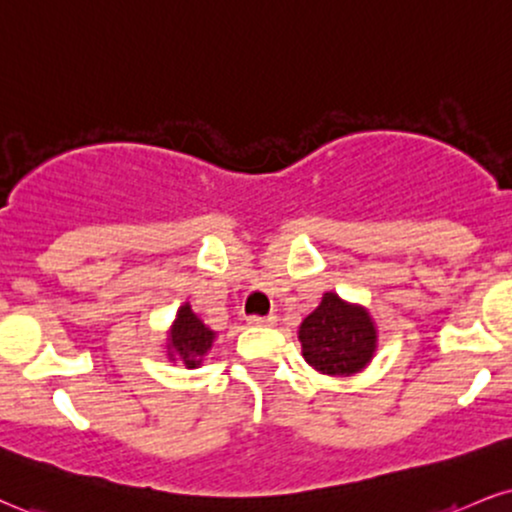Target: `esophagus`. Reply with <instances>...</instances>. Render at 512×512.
Listing matches in <instances>:
<instances>
[{
    "instance_id": "34e87169",
    "label": "esophagus",
    "mask_w": 512,
    "mask_h": 512,
    "mask_svg": "<svg viewBox=\"0 0 512 512\" xmlns=\"http://www.w3.org/2000/svg\"><path fill=\"white\" fill-rule=\"evenodd\" d=\"M276 322V317H257V315H252V317H248V324L250 326H272Z\"/></svg>"
}]
</instances>
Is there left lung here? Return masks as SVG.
Masks as SVG:
<instances>
[{"mask_svg": "<svg viewBox=\"0 0 512 512\" xmlns=\"http://www.w3.org/2000/svg\"><path fill=\"white\" fill-rule=\"evenodd\" d=\"M298 341L305 362L326 377L360 374L379 346L377 322L365 305L348 303L334 291L322 295V303L303 319Z\"/></svg>", "mask_w": 512, "mask_h": 512, "instance_id": "1", "label": "left lung"}]
</instances>
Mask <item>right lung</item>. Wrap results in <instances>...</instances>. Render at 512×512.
Segmentation results:
<instances>
[{"mask_svg": "<svg viewBox=\"0 0 512 512\" xmlns=\"http://www.w3.org/2000/svg\"><path fill=\"white\" fill-rule=\"evenodd\" d=\"M217 341V331L209 329L200 317L190 310V303L178 307L176 319L166 331V357L174 365L195 369L202 365L205 355Z\"/></svg>", "mask_w": 512, "mask_h": 512, "instance_id": "add662e5", "label": "right lung"}]
</instances>
